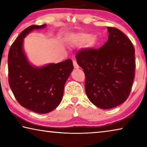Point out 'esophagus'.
I'll return each instance as SVG.
<instances>
[{"instance_id":"esophagus-1","label":"esophagus","mask_w":147,"mask_h":147,"mask_svg":"<svg viewBox=\"0 0 147 147\" xmlns=\"http://www.w3.org/2000/svg\"><path fill=\"white\" fill-rule=\"evenodd\" d=\"M73 65H74V69H79V65H78V63H77L76 61L75 60V59H73Z\"/></svg>"}]
</instances>
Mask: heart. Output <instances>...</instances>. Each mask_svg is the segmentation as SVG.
<instances>
[{
	"label": "heart",
	"mask_w": 147,
	"mask_h": 147,
	"mask_svg": "<svg viewBox=\"0 0 147 147\" xmlns=\"http://www.w3.org/2000/svg\"><path fill=\"white\" fill-rule=\"evenodd\" d=\"M88 41V46L90 47H93L95 46L96 43H97V37L94 35H92L91 36L89 34H85V33H81L77 35L75 37V38L73 40V43L77 45H79L84 44V43Z\"/></svg>",
	"instance_id": "1"
}]
</instances>
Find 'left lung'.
Segmentation results:
<instances>
[{
    "mask_svg": "<svg viewBox=\"0 0 147 147\" xmlns=\"http://www.w3.org/2000/svg\"><path fill=\"white\" fill-rule=\"evenodd\" d=\"M108 40L98 49L80 50L76 54L86 75L88 98L101 109H111L128 98L135 74V49L123 32L108 27Z\"/></svg>",
    "mask_w": 147,
    "mask_h": 147,
    "instance_id": "8db88e82",
    "label": "left lung"
}]
</instances>
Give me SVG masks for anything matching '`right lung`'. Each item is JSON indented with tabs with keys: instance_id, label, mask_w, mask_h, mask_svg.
I'll return each mask as SVG.
<instances>
[{
	"instance_id": "add662e5",
	"label": "right lung",
	"mask_w": 147,
	"mask_h": 147,
	"mask_svg": "<svg viewBox=\"0 0 147 147\" xmlns=\"http://www.w3.org/2000/svg\"><path fill=\"white\" fill-rule=\"evenodd\" d=\"M46 24L32 25L20 34L8 53V81L17 102L26 109L47 113L56 108L63 98L64 86L74 69L71 59L36 67L29 63L23 49L24 38Z\"/></svg>"
}]
</instances>
